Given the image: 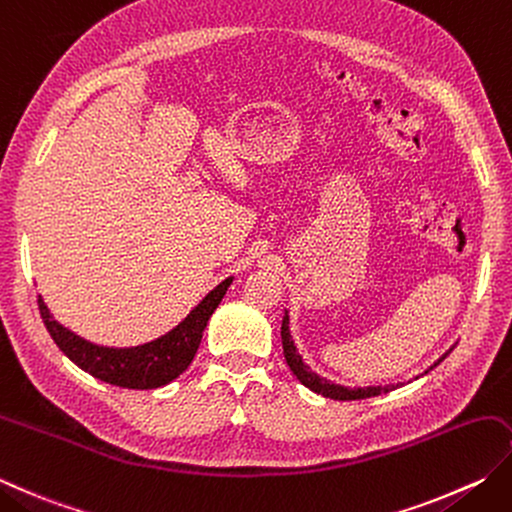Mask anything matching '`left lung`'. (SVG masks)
<instances>
[{"label": "left lung", "instance_id": "obj_1", "mask_svg": "<svg viewBox=\"0 0 512 512\" xmlns=\"http://www.w3.org/2000/svg\"><path fill=\"white\" fill-rule=\"evenodd\" d=\"M282 346H284L286 364L290 366V370H293V375L299 379V382H302L306 388L313 390V393L324 395V397H328V399H339V402H350V399H366V397L384 395V393H390V390H395L397 386H402V384H397V386L348 388V386H339V384L328 382V379H324V377H319L317 373H313V370H310V366L304 364L302 355L297 353V346H295L293 335H290V328H288V310H286V315H284V319H282ZM450 350H453V348H450ZM450 350H448V353H450ZM448 353H446V355H448ZM446 355L439 357L437 362H435L433 366H430L428 370H433L439 362H442V359H444ZM428 370H426V373H428Z\"/></svg>", "mask_w": 512, "mask_h": 512}]
</instances>
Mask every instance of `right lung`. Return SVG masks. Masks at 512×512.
I'll use <instances>...</instances> for the list:
<instances>
[{
    "mask_svg": "<svg viewBox=\"0 0 512 512\" xmlns=\"http://www.w3.org/2000/svg\"><path fill=\"white\" fill-rule=\"evenodd\" d=\"M230 284H233V277L217 284L202 302L190 310L186 319H182L173 330H168L166 335L153 339V342L128 348L99 346L88 342V339L75 335L73 330H68L50 315L42 295H39L37 304L50 337H53V342L70 362L106 384L133 390H150L170 384L190 366L199 342H202V333L208 319L215 313L219 302H222Z\"/></svg>",
    "mask_w": 512,
    "mask_h": 512,
    "instance_id": "add662e5",
    "label": "right lung"
}]
</instances>
